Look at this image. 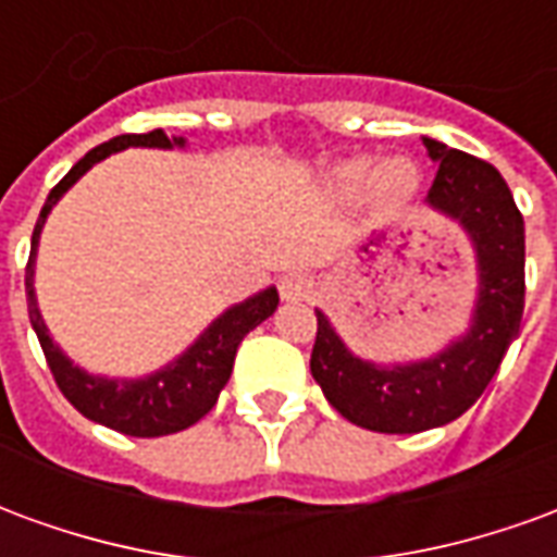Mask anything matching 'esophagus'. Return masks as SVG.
<instances>
[{
  "label": "esophagus",
  "instance_id": "34e87169",
  "mask_svg": "<svg viewBox=\"0 0 557 557\" xmlns=\"http://www.w3.org/2000/svg\"><path fill=\"white\" fill-rule=\"evenodd\" d=\"M280 295L286 301H304V298H310L313 295V277L307 271H286L280 277Z\"/></svg>",
  "mask_w": 557,
  "mask_h": 557
}]
</instances>
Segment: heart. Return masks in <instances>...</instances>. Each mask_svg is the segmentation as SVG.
Returning a JSON list of instances; mask_svg holds the SVG:
<instances>
[{
	"label": "heart",
	"instance_id": "heart-1",
	"mask_svg": "<svg viewBox=\"0 0 557 557\" xmlns=\"http://www.w3.org/2000/svg\"><path fill=\"white\" fill-rule=\"evenodd\" d=\"M334 184L343 194H358L367 184H373V194L382 202H403L418 187V172L411 170L409 160H385L379 170H373V160L351 158L339 163L334 172Z\"/></svg>",
	"mask_w": 557,
	"mask_h": 557
}]
</instances>
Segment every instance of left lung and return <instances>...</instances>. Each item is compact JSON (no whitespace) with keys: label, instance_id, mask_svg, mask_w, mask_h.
Instances as JSON below:
<instances>
[{"label":"left lung","instance_id":"left-lung-1","mask_svg":"<svg viewBox=\"0 0 557 557\" xmlns=\"http://www.w3.org/2000/svg\"><path fill=\"white\" fill-rule=\"evenodd\" d=\"M438 163L426 202L456 218L478 247L480 298L466 337L430 361L375 367L355 358L315 313L310 373L322 394L363 430L403 435L444 426L468 411L498 373L525 310V223L492 163L423 139Z\"/></svg>","mask_w":557,"mask_h":557}]
</instances>
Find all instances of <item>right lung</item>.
<instances>
[{
    "instance_id": "add662e5",
    "label": "right lung",
    "mask_w": 557,
    "mask_h": 557,
    "mask_svg": "<svg viewBox=\"0 0 557 557\" xmlns=\"http://www.w3.org/2000/svg\"><path fill=\"white\" fill-rule=\"evenodd\" d=\"M127 146L172 148L184 146V139H170L163 131L122 134V137H113L110 143H101L98 148H91L86 158L71 166L65 178L50 190L41 208V218H38L35 232H32V250L29 262H26V304H29L32 327L38 334L47 367H50L55 385L65 394L67 403L83 418L103 423V426H110L115 432L137 435V438H158V435H170V432H182L187 426H194L196 420L206 418L208 411L214 409L220 391L230 382L235 351L242 346V339L277 310L280 295L277 289H265L262 295L250 298V301L232 307L230 313L220 315L218 322L208 327L206 334L196 339L194 346L184 351L172 367L148 375V379H139V382L95 379V375L83 373L79 367L67 361L65 355L59 351V346L50 339V334H47V325H44L38 304H35V286H32L35 268H32V262H35V250H38V235H41L44 220L50 214V208L55 206V199L65 194L83 172L91 170L98 160L113 154V151H122Z\"/></svg>"
}]
</instances>
